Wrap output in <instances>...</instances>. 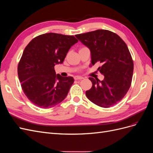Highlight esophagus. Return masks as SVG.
Instances as JSON below:
<instances>
[{
    "instance_id": "34e87169",
    "label": "esophagus",
    "mask_w": 153,
    "mask_h": 153,
    "mask_svg": "<svg viewBox=\"0 0 153 153\" xmlns=\"http://www.w3.org/2000/svg\"><path fill=\"white\" fill-rule=\"evenodd\" d=\"M74 79H75V80H79L84 79V78L82 76H75V77H74Z\"/></svg>"
}]
</instances>
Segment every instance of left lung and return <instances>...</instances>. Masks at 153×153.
Wrapping results in <instances>:
<instances>
[{
  "label": "left lung",
  "mask_w": 153,
  "mask_h": 153,
  "mask_svg": "<svg viewBox=\"0 0 153 153\" xmlns=\"http://www.w3.org/2000/svg\"><path fill=\"white\" fill-rule=\"evenodd\" d=\"M75 36L89 48L92 65L102 64L98 70L104 80L89 78L92 85L85 92L87 98L103 108L117 104L127 93L132 80L133 62L126 44L117 34L103 29Z\"/></svg>",
  "instance_id": "obj_1"
}]
</instances>
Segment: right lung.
Returning a JSON list of instances; mask_svg holds the SVG:
<instances>
[{
    "instance_id": "right-lung-1",
    "label": "right lung",
    "mask_w": 153,
    "mask_h": 153,
    "mask_svg": "<svg viewBox=\"0 0 153 153\" xmlns=\"http://www.w3.org/2000/svg\"><path fill=\"white\" fill-rule=\"evenodd\" d=\"M77 42L73 36L47 33L27 45L18 63V75L23 91L32 103L49 108L65 99L74 79L56 75L54 66L63 62Z\"/></svg>"
}]
</instances>
